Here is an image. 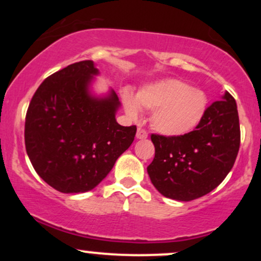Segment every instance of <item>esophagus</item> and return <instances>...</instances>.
<instances>
[{"label": "esophagus", "instance_id": "esophagus-1", "mask_svg": "<svg viewBox=\"0 0 261 261\" xmlns=\"http://www.w3.org/2000/svg\"><path fill=\"white\" fill-rule=\"evenodd\" d=\"M147 136H148L147 131L143 130V128H137V133H136L137 139H139V140H145V139H147Z\"/></svg>", "mask_w": 261, "mask_h": 261}]
</instances>
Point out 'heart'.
I'll return each instance as SVG.
<instances>
[{
	"label": "heart",
	"mask_w": 261,
	"mask_h": 261,
	"mask_svg": "<svg viewBox=\"0 0 261 261\" xmlns=\"http://www.w3.org/2000/svg\"><path fill=\"white\" fill-rule=\"evenodd\" d=\"M121 98L131 118H137L140 109L153 112L152 127L168 137L184 136L195 130L208 107V98L202 89L175 79L148 83L137 92L136 98L124 91Z\"/></svg>",
	"instance_id": "heart-1"
}]
</instances>
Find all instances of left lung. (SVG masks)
<instances>
[{"label":"left lung","mask_w":261,"mask_h":261,"mask_svg":"<svg viewBox=\"0 0 261 261\" xmlns=\"http://www.w3.org/2000/svg\"><path fill=\"white\" fill-rule=\"evenodd\" d=\"M151 140L155 153L147 173L162 195L178 201L206 195L223 181L238 154L241 130L234 98L224 93L190 134L152 135Z\"/></svg>","instance_id":"8db88e82"}]
</instances>
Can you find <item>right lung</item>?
Wrapping results in <instances>:
<instances>
[{"instance_id": "add662e5", "label": "right lung", "mask_w": 261, "mask_h": 261, "mask_svg": "<svg viewBox=\"0 0 261 261\" xmlns=\"http://www.w3.org/2000/svg\"><path fill=\"white\" fill-rule=\"evenodd\" d=\"M99 74L91 60L62 68L39 86L25 116V149L35 172L65 194L97 187L130 147L136 126H121L113 89L92 92Z\"/></svg>"}]
</instances>
